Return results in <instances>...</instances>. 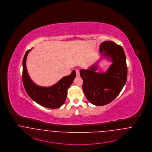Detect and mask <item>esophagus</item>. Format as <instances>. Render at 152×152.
<instances>
[{
	"instance_id": "obj_1",
	"label": "esophagus",
	"mask_w": 152,
	"mask_h": 152,
	"mask_svg": "<svg viewBox=\"0 0 152 152\" xmlns=\"http://www.w3.org/2000/svg\"><path fill=\"white\" fill-rule=\"evenodd\" d=\"M75 72H76V75L77 77H79L80 76V74H79V70L78 69H77L75 70Z\"/></svg>"
}]
</instances>
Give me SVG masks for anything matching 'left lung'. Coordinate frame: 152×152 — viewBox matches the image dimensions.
Returning a JSON list of instances; mask_svg holds the SVG:
<instances>
[{
    "label": "left lung",
    "mask_w": 152,
    "mask_h": 152,
    "mask_svg": "<svg viewBox=\"0 0 152 152\" xmlns=\"http://www.w3.org/2000/svg\"><path fill=\"white\" fill-rule=\"evenodd\" d=\"M102 56L108 58L112 64L106 73H97V64L88 69L80 70L83 90L87 100L94 105L104 106L111 103L122 90L127 79L126 56L123 48L108 41L100 44Z\"/></svg>",
    "instance_id": "1"
}]
</instances>
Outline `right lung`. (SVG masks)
I'll return each instance as SVG.
<instances>
[{
	"instance_id": "add662e5",
	"label": "right lung",
	"mask_w": 152,
	"mask_h": 152,
	"mask_svg": "<svg viewBox=\"0 0 152 152\" xmlns=\"http://www.w3.org/2000/svg\"><path fill=\"white\" fill-rule=\"evenodd\" d=\"M31 50L26 51L23 60L22 78L26 93L40 106L52 109L59 108L66 100L67 89L76 77L75 71L73 70L70 75L63 77L53 86L48 87L38 86L30 78L26 70V57Z\"/></svg>"
}]
</instances>
